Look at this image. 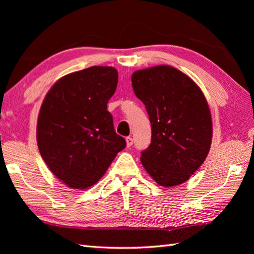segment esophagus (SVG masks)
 <instances>
[{
  "instance_id": "esophagus-1",
  "label": "esophagus",
  "mask_w": 254,
  "mask_h": 254,
  "mask_svg": "<svg viewBox=\"0 0 254 254\" xmlns=\"http://www.w3.org/2000/svg\"><path fill=\"white\" fill-rule=\"evenodd\" d=\"M132 145H133V138L130 137V136L127 137V147H131Z\"/></svg>"
}]
</instances>
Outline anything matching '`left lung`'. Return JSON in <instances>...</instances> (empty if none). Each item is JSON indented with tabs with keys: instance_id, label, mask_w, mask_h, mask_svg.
Segmentation results:
<instances>
[{
	"instance_id": "1",
	"label": "left lung",
	"mask_w": 254,
	"mask_h": 254,
	"mask_svg": "<svg viewBox=\"0 0 254 254\" xmlns=\"http://www.w3.org/2000/svg\"><path fill=\"white\" fill-rule=\"evenodd\" d=\"M132 87L152 124L142 165L158 185H181L204 163L212 143V117L202 90L169 65L134 72Z\"/></svg>"
}]
</instances>
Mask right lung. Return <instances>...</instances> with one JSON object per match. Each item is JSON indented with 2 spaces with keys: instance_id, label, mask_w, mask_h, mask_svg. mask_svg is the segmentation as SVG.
Returning a JSON list of instances; mask_svg holds the SVG:
<instances>
[{
  "instance_id": "add662e5",
  "label": "right lung",
  "mask_w": 254,
  "mask_h": 254,
  "mask_svg": "<svg viewBox=\"0 0 254 254\" xmlns=\"http://www.w3.org/2000/svg\"><path fill=\"white\" fill-rule=\"evenodd\" d=\"M117 85L115 67L91 66L59 79L42 102L38 148L52 174L69 188L94 186L127 146L107 110Z\"/></svg>"
}]
</instances>
